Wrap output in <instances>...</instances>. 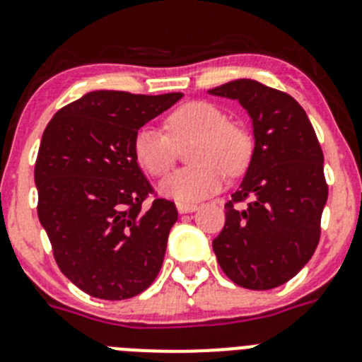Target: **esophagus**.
<instances>
[{
    "mask_svg": "<svg viewBox=\"0 0 362 362\" xmlns=\"http://www.w3.org/2000/svg\"><path fill=\"white\" fill-rule=\"evenodd\" d=\"M175 206H177L179 214H190V212H196V210H197L196 203H183V201L175 203Z\"/></svg>",
    "mask_w": 362,
    "mask_h": 362,
    "instance_id": "obj_1",
    "label": "esophagus"
}]
</instances>
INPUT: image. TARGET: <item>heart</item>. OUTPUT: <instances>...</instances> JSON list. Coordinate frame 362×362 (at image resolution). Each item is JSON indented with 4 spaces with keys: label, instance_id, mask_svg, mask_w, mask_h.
<instances>
[{
    "label": "heart",
    "instance_id": "1",
    "mask_svg": "<svg viewBox=\"0 0 362 362\" xmlns=\"http://www.w3.org/2000/svg\"><path fill=\"white\" fill-rule=\"evenodd\" d=\"M168 136L156 127L136 132L132 152L146 174L159 177L175 163V143L196 137L188 159L194 165L172 172L159 183L163 196L175 201H199L212 196L225 185L226 172L238 175L252 158V139L245 129L228 123L219 107L209 101H190L166 117Z\"/></svg>",
    "mask_w": 362,
    "mask_h": 362
}]
</instances>
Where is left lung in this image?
<instances>
[{
  "label": "left lung",
  "mask_w": 362,
  "mask_h": 362,
  "mask_svg": "<svg viewBox=\"0 0 362 362\" xmlns=\"http://www.w3.org/2000/svg\"><path fill=\"white\" fill-rule=\"evenodd\" d=\"M209 94L238 99L255 139L245 177L225 204V226L212 241L217 263L243 288H276L317 248L328 199L321 145L306 112L286 92L235 79Z\"/></svg>",
  "instance_id": "8db88e82"
}]
</instances>
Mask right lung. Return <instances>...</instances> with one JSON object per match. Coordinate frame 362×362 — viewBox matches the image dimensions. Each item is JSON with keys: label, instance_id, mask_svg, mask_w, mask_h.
<instances>
[{"label": "right lung", "instance_id": "right-lung-1", "mask_svg": "<svg viewBox=\"0 0 362 362\" xmlns=\"http://www.w3.org/2000/svg\"><path fill=\"white\" fill-rule=\"evenodd\" d=\"M183 98L94 90L57 110L41 137L37 217L59 270L98 299L146 290L161 270L177 210L153 199L132 152L134 136Z\"/></svg>", "mask_w": 362, "mask_h": 362}]
</instances>
